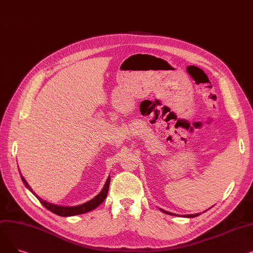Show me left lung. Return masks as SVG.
I'll return each instance as SVG.
<instances>
[{
	"mask_svg": "<svg viewBox=\"0 0 253 253\" xmlns=\"http://www.w3.org/2000/svg\"><path fill=\"white\" fill-rule=\"evenodd\" d=\"M160 210L163 211L164 213H167V214H170V215H175V214H173V213H171V212L165 211V210H163V209H161V208H160ZM198 215H199V213H196V214H188V215H184V217H196V216H198Z\"/></svg>",
	"mask_w": 253,
	"mask_h": 253,
	"instance_id": "8db88e82",
	"label": "left lung"
}]
</instances>
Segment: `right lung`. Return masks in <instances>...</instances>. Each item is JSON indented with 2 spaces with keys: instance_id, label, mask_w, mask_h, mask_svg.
I'll return each mask as SVG.
<instances>
[{
  "instance_id": "1",
  "label": "right lung",
  "mask_w": 253,
  "mask_h": 253,
  "mask_svg": "<svg viewBox=\"0 0 253 253\" xmlns=\"http://www.w3.org/2000/svg\"><path fill=\"white\" fill-rule=\"evenodd\" d=\"M21 175V174H20ZM21 179L23 181V183L25 184V187L28 188L37 198L38 200L41 202L48 210H50L51 212H53V213H55L59 216H73V215H78V214H82V213H86V212L88 211H91L93 209H95L97 206H99L103 201L104 199L106 198V195H108V192H109V187H110V181H111V178L110 176L108 177V179H106V182L104 184V187L102 189V191L95 197L93 198L92 200L82 204V205H79V206H73V207H69V206H58V205H54V204H51V203H48L46 201H44L43 199L40 198L39 196H37L35 194V192H33V190L31 189L30 185L28 184V182H26V180L24 179V177L21 175Z\"/></svg>"
}]
</instances>
